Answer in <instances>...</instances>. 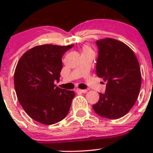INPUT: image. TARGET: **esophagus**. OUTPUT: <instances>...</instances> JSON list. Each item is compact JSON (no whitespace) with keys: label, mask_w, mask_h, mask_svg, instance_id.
<instances>
[{"label":"esophagus","mask_w":153,"mask_h":153,"mask_svg":"<svg viewBox=\"0 0 153 153\" xmlns=\"http://www.w3.org/2000/svg\"><path fill=\"white\" fill-rule=\"evenodd\" d=\"M76 92H78V93H86L87 92V90L86 89H77Z\"/></svg>","instance_id":"34e87169"}]
</instances>
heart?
I'll return each instance as SVG.
<instances>
[{"mask_svg":"<svg viewBox=\"0 0 153 153\" xmlns=\"http://www.w3.org/2000/svg\"><path fill=\"white\" fill-rule=\"evenodd\" d=\"M91 49L89 47H84L83 48V52H85V51H90Z\"/></svg>","mask_w":153,"mask_h":153,"instance_id":"1","label":"heart"}]
</instances>
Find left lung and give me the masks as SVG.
Wrapping results in <instances>:
<instances>
[{"mask_svg":"<svg viewBox=\"0 0 153 153\" xmlns=\"http://www.w3.org/2000/svg\"><path fill=\"white\" fill-rule=\"evenodd\" d=\"M96 44V74L107 84L106 92L99 93V100L92 108L100 116L117 119L132 109L139 95V63L133 51L118 40L106 38L98 40Z\"/></svg>","mask_w":153,"mask_h":153,"instance_id":"1","label":"left lung"}]
</instances>
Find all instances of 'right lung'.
I'll use <instances>...</instances> for the list:
<instances>
[{"label": "right lung", "instance_id": "add662e5", "mask_svg": "<svg viewBox=\"0 0 153 153\" xmlns=\"http://www.w3.org/2000/svg\"><path fill=\"white\" fill-rule=\"evenodd\" d=\"M73 47L36 46L21 56L15 68L14 84L20 104L30 118L42 124H56L69 112L74 91L61 89L62 57Z\"/></svg>", "mask_w": 153, "mask_h": 153}]
</instances>
